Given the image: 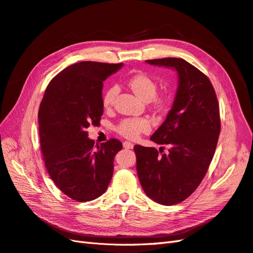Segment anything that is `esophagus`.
<instances>
[{"mask_svg":"<svg viewBox=\"0 0 253 253\" xmlns=\"http://www.w3.org/2000/svg\"><path fill=\"white\" fill-rule=\"evenodd\" d=\"M123 146H124V148H127V149H131V148H133V144H132V143H130V142L126 141V142L123 143Z\"/></svg>","mask_w":253,"mask_h":253,"instance_id":"obj_1","label":"esophagus"}]
</instances>
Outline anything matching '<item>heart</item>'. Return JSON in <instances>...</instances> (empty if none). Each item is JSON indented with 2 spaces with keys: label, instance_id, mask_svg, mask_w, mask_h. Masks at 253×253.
Wrapping results in <instances>:
<instances>
[{
  "label": "heart",
  "instance_id": "b5f03b06",
  "mask_svg": "<svg viewBox=\"0 0 253 253\" xmlns=\"http://www.w3.org/2000/svg\"><path fill=\"white\" fill-rule=\"evenodd\" d=\"M128 85L130 86L134 94L144 102L153 100L158 108H163L167 104V98L156 97L158 84L153 78L145 74H136L130 77ZM118 92L119 88L117 85H111L106 90L103 95V106L106 109L113 105ZM149 129V122L145 119H126L123 120L118 126V131L128 139H136L141 132H146Z\"/></svg>",
  "mask_w": 253,
  "mask_h": 253
}]
</instances>
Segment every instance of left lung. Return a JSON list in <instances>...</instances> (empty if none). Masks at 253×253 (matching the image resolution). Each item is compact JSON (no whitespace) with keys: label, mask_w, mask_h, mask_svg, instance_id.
I'll return each instance as SVG.
<instances>
[{"label":"left lung","mask_w":253,"mask_h":253,"mask_svg":"<svg viewBox=\"0 0 253 253\" xmlns=\"http://www.w3.org/2000/svg\"><path fill=\"white\" fill-rule=\"evenodd\" d=\"M146 63L176 71L178 85L167 119L150 138L169 145V153L135 145L136 171L150 199L172 206L189 197L207 174L220 132L219 107L209 78L184 59Z\"/></svg>","instance_id":"left-lung-1"}]
</instances>
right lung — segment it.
I'll return each instance as SVG.
<instances>
[{"mask_svg": "<svg viewBox=\"0 0 253 253\" xmlns=\"http://www.w3.org/2000/svg\"><path fill=\"white\" fill-rule=\"evenodd\" d=\"M122 67L94 61L72 64L50 81L39 108L46 169L58 189L79 203L106 192L114 157L123 147L117 139L94 147L85 131L90 125H98L103 115V83Z\"/></svg>", "mask_w": 253, "mask_h": 253, "instance_id": "add662e5", "label": "right lung"}]
</instances>
